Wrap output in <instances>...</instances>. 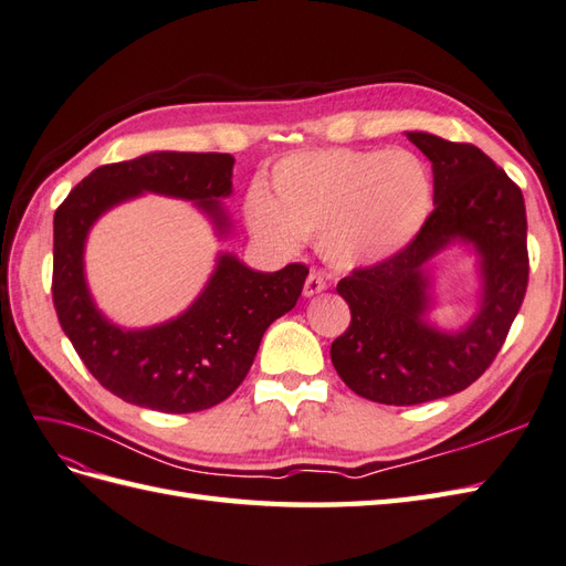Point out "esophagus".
Instances as JSON below:
<instances>
[{
	"instance_id": "1",
	"label": "esophagus",
	"mask_w": 566,
	"mask_h": 566,
	"mask_svg": "<svg viewBox=\"0 0 566 566\" xmlns=\"http://www.w3.org/2000/svg\"><path fill=\"white\" fill-rule=\"evenodd\" d=\"M325 289H327V282L321 277V274L311 272L308 277H306V284H303V294H306V296H315V294L325 292Z\"/></svg>"
}]
</instances>
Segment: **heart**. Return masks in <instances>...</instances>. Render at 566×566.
<instances>
[{
  "instance_id": "obj_1",
  "label": "heart",
  "mask_w": 566,
  "mask_h": 566,
  "mask_svg": "<svg viewBox=\"0 0 566 566\" xmlns=\"http://www.w3.org/2000/svg\"><path fill=\"white\" fill-rule=\"evenodd\" d=\"M432 208L426 165L409 150L323 148L284 155L270 193L251 188L245 220L277 253L321 237L327 263L356 270L385 263L416 239Z\"/></svg>"
}]
</instances>
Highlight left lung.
Segmentation results:
<instances>
[{
  "mask_svg": "<svg viewBox=\"0 0 566 566\" xmlns=\"http://www.w3.org/2000/svg\"><path fill=\"white\" fill-rule=\"evenodd\" d=\"M407 138L432 163L434 210L401 253L339 280L352 325L329 349L346 387L389 407L457 395L481 378L528 286L521 188L471 143L426 132H407ZM454 240L471 242L482 258V298L467 326L444 333L424 321L429 260Z\"/></svg>",
  "mask_w": 566,
  "mask_h": 566,
  "instance_id": "1",
  "label": "left lung"
}]
</instances>
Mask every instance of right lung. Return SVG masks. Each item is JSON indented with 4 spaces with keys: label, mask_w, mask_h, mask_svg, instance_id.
<instances>
[{
    "label": "right lung",
    "mask_w": 566,
    "mask_h": 566,
    "mask_svg": "<svg viewBox=\"0 0 566 566\" xmlns=\"http://www.w3.org/2000/svg\"><path fill=\"white\" fill-rule=\"evenodd\" d=\"M227 153H148L91 171L54 212L52 301L64 335L119 399L163 413H193L224 401L249 375L265 329L296 306L308 268H245L222 253L200 296L181 315L124 329L97 311L85 284L83 251L99 214L140 193L193 200L227 234L222 198L231 193Z\"/></svg>",
    "instance_id": "1"
}]
</instances>
